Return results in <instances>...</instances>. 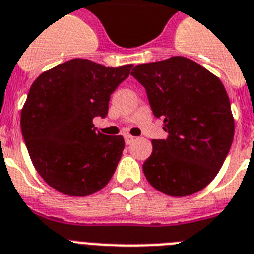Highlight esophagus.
Here are the masks:
<instances>
[{
	"label": "esophagus",
	"mask_w": 254,
	"mask_h": 254,
	"mask_svg": "<svg viewBox=\"0 0 254 254\" xmlns=\"http://www.w3.org/2000/svg\"><path fill=\"white\" fill-rule=\"evenodd\" d=\"M124 138H125V143H127V145H130L131 142L134 141V137H131V135H129V134H125Z\"/></svg>",
	"instance_id": "esophagus-1"
}]
</instances>
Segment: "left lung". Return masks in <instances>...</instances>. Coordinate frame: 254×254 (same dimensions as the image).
<instances>
[{"label": "left lung", "instance_id": "1", "mask_svg": "<svg viewBox=\"0 0 254 254\" xmlns=\"http://www.w3.org/2000/svg\"><path fill=\"white\" fill-rule=\"evenodd\" d=\"M131 75L145 87L152 113L164 120L168 134L152 139V154L143 163L147 181L172 197L202 190L219 172L234 141L223 83L181 56L138 65Z\"/></svg>", "mask_w": 254, "mask_h": 254}]
</instances>
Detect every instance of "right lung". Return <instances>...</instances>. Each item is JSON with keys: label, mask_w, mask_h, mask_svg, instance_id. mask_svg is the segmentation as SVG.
I'll list each match as a JSON object with an SVG mask.
<instances>
[{"label": "right lung", "mask_w": 254, "mask_h": 254, "mask_svg": "<svg viewBox=\"0 0 254 254\" xmlns=\"http://www.w3.org/2000/svg\"><path fill=\"white\" fill-rule=\"evenodd\" d=\"M133 65L106 67L74 59L39 75L22 109L20 127L43 180L60 193L84 197L106 187L123 155L124 138L96 131L111 95Z\"/></svg>", "instance_id": "add662e5"}]
</instances>
